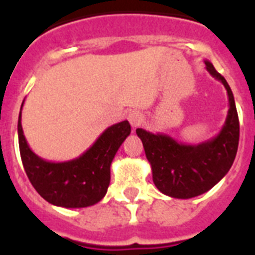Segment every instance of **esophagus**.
I'll return each instance as SVG.
<instances>
[{
  "mask_svg": "<svg viewBox=\"0 0 255 255\" xmlns=\"http://www.w3.org/2000/svg\"><path fill=\"white\" fill-rule=\"evenodd\" d=\"M128 120H129V124L132 126V128L135 129V128L140 127L141 123H143V115L139 111H132L128 115Z\"/></svg>",
  "mask_w": 255,
  "mask_h": 255,
  "instance_id": "34e87169",
  "label": "esophagus"
}]
</instances>
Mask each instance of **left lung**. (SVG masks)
Wrapping results in <instances>:
<instances>
[{
	"label": "left lung",
	"mask_w": 255,
	"mask_h": 255,
	"mask_svg": "<svg viewBox=\"0 0 255 255\" xmlns=\"http://www.w3.org/2000/svg\"><path fill=\"white\" fill-rule=\"evenodd\" d=\"M208 73L226 88L229 110L217 136L200 144H184L165 133L137 128L151 164L152 178L161 193L174 198H192L212 189L233 165L240 140V122L233 92L221 74L205 59Z\"/></svg>",
	"instance_id": "left-lung-1"
}]
</instances>
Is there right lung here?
Instances as JSON below:
<instances>
[{
    "label": "right lung",
    "mask_w": 255,
    "mask_h": 255,
    "mask_svg": "<svg viewBox=\"0 0 255 255\" xmlns=\"http://www.w3.org/2000/svg\"><path fill=\"white\" fill-rule=\"evenodd\" d=\"M129 133L131 126L127 120L116 123L79 157L54 163L31 151L22 129L21 112L18 118V143L26 174L41 197L62 208H87L106 196L112 160Z\"/></svg>",
    "instance_id": "obj_1"
}]
</instances>
